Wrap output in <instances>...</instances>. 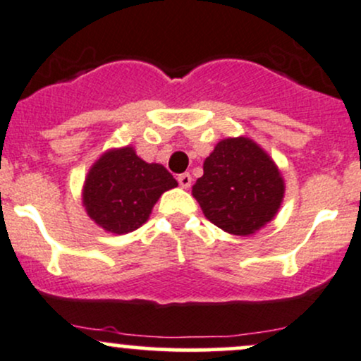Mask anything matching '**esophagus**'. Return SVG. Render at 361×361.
I'll list each match as a JSON object with an SVG mask.
<instances>
[{
    "label": "esophagus",
    "mask_w": 361,
    "mask_h": 361,
    "mask_svg": "<svg viewBox=\"0 0 361 361\" xmlns=\"http://www.w3.org/2000/svg\"><path fill=\"white\" fill-rule=\"evenodd\" d=\"M177 180H179V185L182 189H188L190 188V182H192V177H190V173H180L179 177H177Z\"/></svg>",
    "instance_id": "esophagus-1"
}]
</instances>
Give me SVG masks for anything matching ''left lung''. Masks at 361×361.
Listing matches in <instances>:
<instances>
[{"label":"left lung","mask_w":361,"mask_h":361,"mask_svg":"<svg viewBox=\"0 0 361 361\" xmlns=\"http://www.w3.org/2000/svg\"><path fill=\"white\" fill-rule=\"evenodd\" d=\"M192 196L211 223L247 236L274 218L283 197V180L269 155L248 138H226L204 160Z\"/></svg>","instance_id":"left-lung-1"}]
</instances>
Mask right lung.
<instances>
[{"mask_svg": "<svg viewBox=\"0 0 361 361\" xmlns=\"http://www.w3.org/2000/svg\"><path fill=\"white\" fill-rule=\"evenodd\" d=\"M177 180L160 164H147L131 147L106 152L87 173L84 206L106 231L123 235L142 226L152 207Z\"/></svg>", "mask_w": 361, "mask_h": 361, "instance_id": "add662e5", "label": "right lung"}]
</instances>
